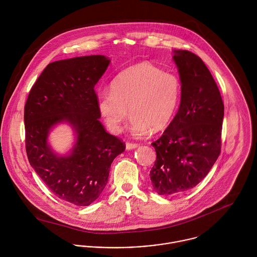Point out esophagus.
<instances>
[{
	"label": "esophagus",
	"instance_id": "34e87169",
	"mask_svg": "<svg viewBox=\"0 0 257 257\" xmlns=\"http://www.w3.org/2000/svg\"><path fill=\"white\" fill-rule=\"evenodd\" d=\"M138 147H139V145H138V144H133V143H126V144H125V148H126L127 150H131V149L137 148Z\"/></svg>",
	"mask_w": 257,
	"mask_h": 257
}]
</instances>
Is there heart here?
<instances>
[{
	"label": "heart",
	"instance_id": "obj_1",
	"mask_svg": "<svg viewBox=\"0 0 257 257\" xmlns=\"http://www.w3.org/2000/svg\"><path fill=\"white\" fill-rule=\"evenodd\" d=\"M182 84L176 74L142 62L118 74L110 92L98 97V108L111 132L117 133L128 113L135 136L163 130L178 107Z\"/></svg>",
	"mask_w": 257,
	"mask_h": 257
}]
</instances>
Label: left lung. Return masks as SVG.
<instances>
[{
    "mask_svg": "<svg viewBox=\"0 0 257 257\" xmlns=\"http://www.w3.org/2000/svg\"><path fill=\"white\" fill-rule=\"evenodd\" d=\"M173 59L182 84L180 107L163 135L151 144L156 160L149 177L159 195H176L200 183L220 153L223 103L203 60L188 50Z\"/></svg>",
    "mask_w": 257,
    "mask_h": 257,
    "instance_id": "8db88e82",
    "label": "left lung"
}]
</instances>
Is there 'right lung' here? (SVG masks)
Here are the masks:
<instances>
[{
    "label": "right lung",
    "mask_w": 257,
    "mask_h": 257,
    "mask_svg": "<svg viewBox=\"0 0 257 257\" xmlns=\"http://www.w3.org/2000/svg\"><path fill=\"white\" fill-rule=\"evenodd\" d=\"M110 60L89 55L49 63L32 87L25 106L26 150L46 187L59 199L89 206L106 187L110 164L125 145L99 118L95 85ZM67 121L77 141L70 156L58 157L47 144L51 127Z\"/></svg>",
    "instance_id": "1"
}]
</instances>
